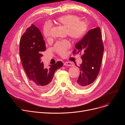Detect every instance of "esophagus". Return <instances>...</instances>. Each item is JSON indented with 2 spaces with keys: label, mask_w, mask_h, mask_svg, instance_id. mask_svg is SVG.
Returning <instances> with one entry per match:
<instances>
[{
  "label": "esophagus",
  "mask_w": 125,
  "mask_h": 125,
  "mask_svg": "<svg viewBox=\"0 0 125 125\" xmlns=\"http://www.w3.org/2000/svg\"><path fill=\"white\" fill-rule=\"evenodd\" d=\"M64 66H73V64L71 62H64Z\"/></svg>",
  "instance_id": "34e87169"
}]
</instances>
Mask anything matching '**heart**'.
<instances>
[{
	"mask_svg": "<svg viewBox=\"0 0 125 125\" xmlns=\"http://www.w3.org/2000/svg\"><path fill=\"white\" fill-rule=\"evenodd\" d=\"M54 23L66 28L67 35L73 41L80 40L86 33L88 29L87 23L81 21L80 18L75 15H66L59 17L54 20ZM51 28L49 23H45L43 26V34L47 39L50 36ZM70 46V42L67 40L59 41L55 44L54 50L60 55L64 56Z\"/></svg>",
	"mask_w": 125,
	"mask_h": 125,
	"instance_id": "heart-1",
	"label": "heart"
}]
</instances>
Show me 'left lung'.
<instances>
[{
	"label": "left lung",
	"mask_w": 125,
	"mask_h": 125,
	"mask_svg": "<svg viewBox=\"0 0 125 125\" xmlns=\"http://www.w3.org/2000/svg\"><path fill=\"white\" fill-rule=\"evenodd\" d=\"M75 48L73 53L83 54V62L78 66L81 70L80 75L75 84L80 89H86L96 79L101 66L104 47L100 28L89 30L76 43Z\"/></svg>",
	"instance_id": "left-lung-1"
}]
</instances>
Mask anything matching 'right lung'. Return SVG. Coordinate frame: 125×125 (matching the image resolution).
Returning <instances> with one entry per match:
<instances>
[{
	"instance_id": "right-lung-1",
	"label": "right lung",
	"mask_w": 125,
	"mask_h": 125,
	"mask_svg": "<svg viewBox=\"0 0 125 125\" xmlns=\"http://www.w3.org/2000/svg\"><path fill=\"white\" fill-rule=\"evenodd\" d=\"M46 50L45 43L42 33L32 24L26 30L20 42V56L24 69L33 86L39 91L48 90L55 71L63 66L58 61L50 65L49 68L44 67L41 62L42 52Z\"/></svg>"
}]
</instances>
